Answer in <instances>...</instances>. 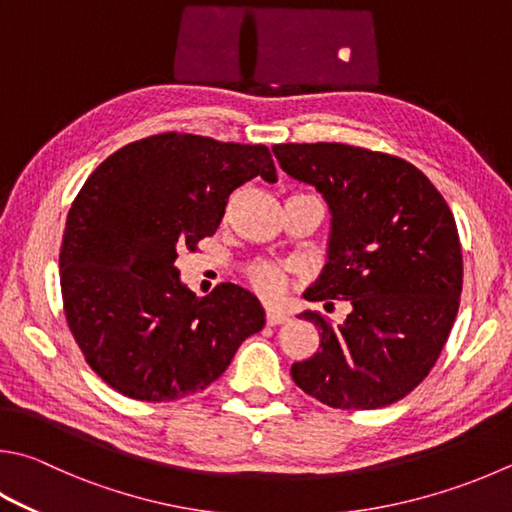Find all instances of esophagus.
I'll list each match as a JSON object with an SVG mask.
<instances>
[{
  "label": "esophagus",
  "mask_w": 512,
  "mask_h": 512,
  "mask_svg": "<svg viewBox=\"0 0 512 512\" xmlns=\"http://www.w3.org/2000/svg\"><path fill=\"white\" fill-rule=\"evenodd\" d=\"M288 322V315L280 309H268L266 311V324L268 327H280V324Z\"/></svg>",
  "instance_id": "34e87169"
}]
</instances>
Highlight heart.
<instances>
[{
    "label": "heart",
    "instance_id": "1",
    "mask_svg": "<svg viewBox=\"0 0 512 512\" xmlns=\"http://www.w3.org/2000/svg\"><path fill=\"white\" fill-rule=\"evenodd\" d=\"M297 197H306V194H297ZM246 275L255 291L264 297H277L288 284L286 268L275 262H255L253 266H248Z\"/></svg>",
    "mask_w": 512,
    "mask_h": 512
}]
</instances>
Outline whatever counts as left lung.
<instances>
[{"mask_svg": "<svg viewBox=\"0 0 512 512\" xmlns=\"http://www.w3.org/2000/svg\"><path fill=\"white\" fill-rule=\"evenodd\" d=\"M282 170L318 190L331 210L329 259L304 297L347 300L351 313L320 329V349L293 362L304 394L336 410H378L430 374L459 311L463 257L441 192L398 156L342 143H284Z\"/></svg>", "mask_w": 512, "mask_h": 512, "instance_id": "obj_1", "label": "left lung"}]
</instances>
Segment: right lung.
<instances>
[{
  "label": "right lung",
  "instance_id": "right-lung-1",
  "mask_svg": "<svg viewBox=\"0 0 512 512\" xmlns=\"http://www.w3.org/2000/svg\"><path fill=\"white\" fill-rule=\"evenodd\" d=\"M255 176L277 181L266 145L167 132L120 147L82 185L60 248L62 304L87 365L111 389L147 403L201 392L262 331L253 293L224 282L197 297L176 268Z\"/></svg>",
  "mask_w": 512,
  "mask_h": 512
}]
</instances>
